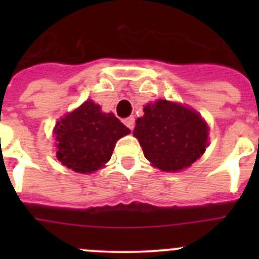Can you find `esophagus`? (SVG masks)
Returning a JSON list of instances; mask_svg holds the SVG:
<instances>
[{
	"mask_svg": "<svg viewBox=\"0 0 259 259\" xmlns=\"http://www.w3.org/2000/svg\"><path fill=\"white\" fill-rule=\"evenodd\" d=\"M124 124L127 125L130 130H134V128H135V118H134V116H128L127 119H124Z\"/></svg>",
	"mask_w": 259,
	"mask_h": 259,
	"instance_id": "34e87169",
	"label": "esophagus"
}]
</instances>
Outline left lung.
<instances>
[{
	"label": "left lung",
	"instance_id": "left-lung-1",
	"mask_svg": "<svg viewBox=\"0 0 259 259\" xmlns=\"http://www.w3.org/2000/svg\"><path fill=\"white\" fill-rule=\"evenodd\" d=\"M134 136L152 166L167 172L189 167L209 145V127L200 114L167 100L144 107V116L137 118Z\"/></svg>",
	"mask_w": 259,
	"mask_h": 259
}]
</instances>
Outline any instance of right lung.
<instances>
[{"label":"right lung","instance_id":"right-lung-1","mask_svg":"<svg viewBox=\"0 0 259 259\" xmlns=\"http://www.w3.org/2000/svg\"><path fill=\"white\" fill-rule=\"evenodd\" d=\"M131 134L113 113H102L92 100L80 105L54 127L57 158L80 174L100 170L109 162L116 141Z\"/></svg>","mask_w":259,"mask_h":259}]
</instances>
